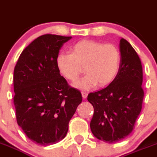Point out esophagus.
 Here are the masks:
<instances>
[{
  "label": "esophagus",
  "instance_id": "1",
  "mask_svg": "<svg viewBox=\"0 0 157 157\" xmlns=\"http://www.w3.org/2000/svg\"><path fill=\"white\" fill-rule=\"evenodd\" d=\"M82 97H83V98H87V94H88V93L86 91H82Z\"/></svg>",
  "mask_w": 157,
  "mask_h": 157
}]
</instances>
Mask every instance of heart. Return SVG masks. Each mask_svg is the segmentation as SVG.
I'll return each instance as SVG.
<instances>
[{"label": "heart", "instance_id": "heart-1", "mask_svg": "<svg viewBox=\"0 0 157 157\" xmlns=\"http://www.w3.org/2000/svg\"><path fill=\"white\" fill-rule=\"evenodd\" d=\"M56 64L61 75L72 82L77 80L83 67L86 74L74 86L87 90L98 83L106 86L115 80L121 66V53L113 44L82 40L70 48V53H59Z\"/></svg>", "mask_w": 157, "mask_h": 157}]
</instances>
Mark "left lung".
Returning <instances> with one entry per match:
<instances>
[{"label":"left lung","instance_id":"left-lung-1","mask_svg":"<svg viewBox=\"0 0 157 157\" xmlns=\"http://www.w3.org/2000/svg\"><path fill=\"white\" fill-rule=\"evenodd\" d=\"M119 51L121 66L115 80L87 96L94 110L90 124L92 133L108 143L121 141L132 132L144 97L143 67L138 54L124 39H120Z\"/></svg>","mask_w":157,"mask_h":157}]
</instances>
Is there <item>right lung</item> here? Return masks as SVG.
Here are the masks:
<instances>
[{
  "instance_id": "obj_1",
  "label": "right lung",
  "mask_w": 157,
  "mask_h": 157,
  "mask_svg": "<svg viewBox=\"0 0 157 157\" xmlns=\"http://www.w3.org/2000/svg\"><path fill=\"white\" fill-rule=\"evenodd\" d=\"M71 36L46 34L22 51L14 70V105L17 125L41 146L65 138L69 121L81 103V93L60 75L56 59Z\"/></svg>"
}]
</instances>
